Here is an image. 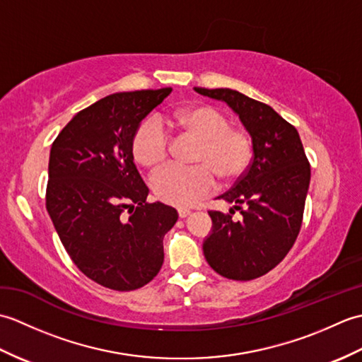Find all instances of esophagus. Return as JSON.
<instances>
[{
	"mask_svg": "<svg viewBox=\"0 0 362 362\" xmlns=\"http://www.w3.org/2000/svg\"><path fill=\"white\" fill-rule=\"evenodd\" d=\"M191 211L188 210V209H179V216L183 219V218H187L188 214H189Z\"/></svg>",
	"mask_w": 362,
	"mask_h": 362,
	"instance_id": "esophagus-1",
	"label": "esophagus"
}]
</instances>
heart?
I'll list each match as a JSON object with an SVG mask.
<instances>
[{
  "mask_svg": "<svg viewBox=\"0 0 362 362\" xmlns=\"http://www.w3.org/2000/svg\"><path fill=\"white\" fill-rule=\"evenodd\" d=\"M168 126L180 136L199 140L193 153L194 166H169L152 177V189L166 204L189 206L210 193L214 175L230 183L247 171L253 141L243 129L230 127V119L216 107L188 105L168 117ZM132 152L138 163L149 169L163 166L171 152V138L157 119H146L136 129Z\"/></svg>",
  "mask_w": 362,
  "mask_h": 362,
  "instance_id": "b5f03b06",
  "label": "heart"
}]
</instances>
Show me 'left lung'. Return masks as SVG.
I'll return each mask as SVG.
<instances>
[{
	"label": "left lung",
	"mask_w": 362,
	"mask_h": 362,
	"mask_svg": "<svg viewBox=\"0 0 362 362\" xmlns=\"http://www.w3.org/2000/svg\"><path fill=\"white\" fill-rule=\"evenodd\" d=\"M197 93L224 101L253 141V158L232 189L221 194L230 213L209 211L213 221L204 255L213 271L230 280H253L288 255L302 227L311 168L297 129L271 105L230 88H201ZM240 209V221L232 220Z\"/></svg>",
	"instance_id": "obj_1"
}]
</instances>
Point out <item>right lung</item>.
I'll list each match as a JSON object with an SVG mask.
<instances>
[{"mask_svg": "<svg viewBox=\"0 0 362 362\" xmlns=\"http://www.w3.org/2000/svg\"><path fill=\"white\" fill-rule=\"evenodd\" d=\"M173 88L113 93L74 115L49 152L46 210L73 263L113 291L148 284L163 264L175 209L146 202L132 141Z\"/></svg>", "mask_w": 362, "mask_h": 362, "instance_id": "add662e5", "label": "right lung"}]
</instances>
